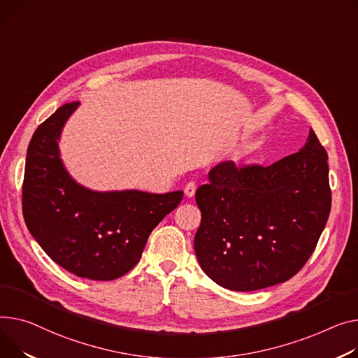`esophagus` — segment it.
<instances>
[{
  "label": "esophagus",
  "mask_w": 358,
  "mask_h": 358,
  "mask_svg": "<svg viewBox=\"0 0 358 358\" xmlns=\"http://www.w3.org/2000/svg\"><path fill=\"white\" fill-rule=\"evenodd\" d=\"M196 189H197V184H196L194 181H189V182H187L185 187H184V194H185L188 199L193 197V196L196 194Z\"/></svg>",
  "instance_id": "34e87169"
}]
</instances>
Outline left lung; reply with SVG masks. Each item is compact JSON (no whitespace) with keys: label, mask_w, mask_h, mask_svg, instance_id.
<instances>
[{"label":"left lung","mask_w":358,"mask_h":358,"mask_svg":"<svg viewBox=\"0 0 358 358\" xmlns=\"http://www.w3.org/2000/svg\"><path fill=\"white\" fill-rule=\"evenodd\" d=\"M328 155L313 129L269 166L223 161L199 187L194 250L203 272L230 291L291 279L313 255L331 210Z\"/></svg>","instance_id":"left-lung-1"}]
</instances>
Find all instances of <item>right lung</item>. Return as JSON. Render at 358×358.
<instances>
[{"instance_id":"add662e5","label":"right lung","mask_w":358,"mask_h":358,"mask_svg":"<svg viewBox=\"0 0 358 358\" xmlns=\"http://www.w3.org/2000/svg\"><path fill=\"white\" fill-rule=\"evenodd\" d=\"M79 102L60 106L36 129L26 158L22 214L41 249L63 269L92 280H113L139 262L154 227L182 192H96L79 184L60 157L62 131Z\"/></svg>"}]
</instances>
